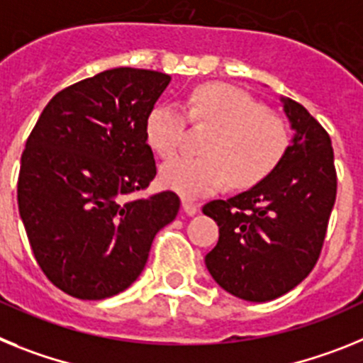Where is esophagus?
<instances>
[{
  "mask_svg": "<svg viewBox=\"0 0 363 363\" xmlns=\"http://www.w3.org/2000/svg\"><path fill=\"white\" fill-rule=\"evenodd\" d=\"M182 210H184L188 216H195V213L199 212V203L194 199H182Z\"/></svg>",
  "mask_w": 363,
  "mask_h": 363,
  "instance_id": "esophagus-1",
  "label": "esophagus"
}]
</instances>
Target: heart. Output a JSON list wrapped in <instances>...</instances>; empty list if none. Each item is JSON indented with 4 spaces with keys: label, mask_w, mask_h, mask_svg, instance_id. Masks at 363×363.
<instances>
[{
    "label": "heart",
    "mask_w": 363,
    "mask_h": 363,
    "mask_svg": "<svg viewBox=\"0 0 363 363\" xmlns=\"http://www.w3.org/2000/svg\"><path fill=\"white\" fill-rule=\"evenodd\" d=\"M186 118L210 133L199 157H177L160 169L164 186L201 197L225 188L247 190L272 175L291 147V129L248 94L226 86H201L181 104H160L146 118V140L160 159H169L184 140Z\"/></svg>",
    "instance_id": "b5f03b06"
}]
</instances>
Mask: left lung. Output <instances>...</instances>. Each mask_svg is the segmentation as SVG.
<instances>
[{
  "label": "left lung",
  "mask_w": 363,
  "mask_h": 363,
  "mask_svg": "<svg viewBox=\"0 0 363 363\" xmlns=\"http://www.w3.org/2000/svg\"><path fill=\"white\" fill-rule=\"evenodd\" d=\"M281 102L296 131L283 162L248 191L203 206L219 226L204 257L208 272L247 301L279 298L311 274L336 201L329 133L301 104Z\"/></svg>",
  "instance_id": "left-lung-1"
}]
</instances>
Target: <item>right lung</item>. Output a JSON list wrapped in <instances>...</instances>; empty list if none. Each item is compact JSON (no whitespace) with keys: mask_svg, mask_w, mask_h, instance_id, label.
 I'll return each instance as SVG.
<instances>
[{"mask_svg":"<svg viewBox=\"0 0 363 363\" xmlns=\"http://www.w3.org/2000/svg\"><path fill=\"white\" fill-rule=\"evenodd\" d=\"M169 80L147 69L99 72L56 93L27 138L20 216L40 269L72 298L125 291L177 217L173 191L135 197L157 175L146 118Z\"/></svg>","mask_w":363,"mask_h":363,"instance_id":"right-lung-1","label":"right lung"}]
</instances>
